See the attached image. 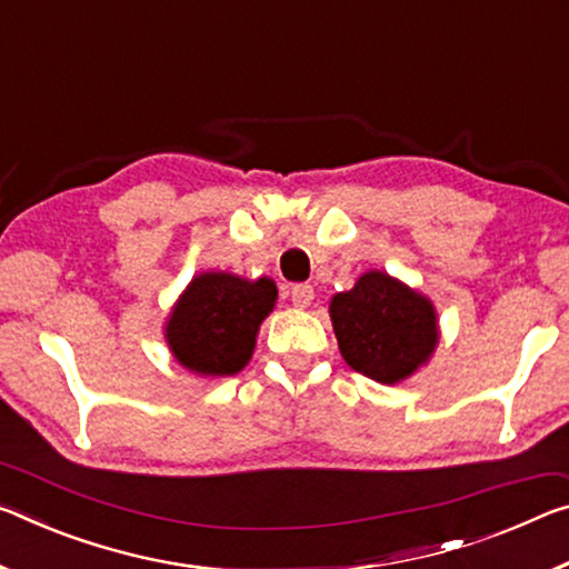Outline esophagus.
<instances>
[{"mask_svg": "<svg viewBox=\"0 0 569 569\" xmlns=\"http://www.w3.org/2000/svg\"><path fill=\"white\" fill-rule=\"evenodd\" d=\"M291 301L293 306H299V309H306V306L313 301V288L309 283L291 286Z\"/></svg>", "mask_w": 569, "mask_h": 569, "instance_id": "obj_1", "label": "esophagus"}]
</instances>
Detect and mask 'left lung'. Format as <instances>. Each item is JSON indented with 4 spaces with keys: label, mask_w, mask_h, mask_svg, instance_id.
Listing matches in <instances>:
<instances>
[{
    "label": "left lung",
    "mask_w": 569,
    "mask_h": 569,
    "mask_svg": "<svg viewBox=\"0 0 569 569\" xmlns=\"http://www.w3.org/2000/svg\"><path fill=\"white\" fill-rule=\"evenodd\" d=\"M329 313L345 362L382 385L408 380L438 345L436 306L382 270L333 296Z\"/></svg>",
    "instance_id": "obj_1"
}]
</instances>
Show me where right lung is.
Instances as JSON below:
<instances>
[{
  "instance_id": "obj_1",
  "label": "right lung",
  "mask_w": 569,
  "mask_h": 569,
  "mask_svg": "<svg viewBox=\"0 0 569 569\" xmlns=\"http://www.w3.org/2000/svg\"><path fill=\"white\" fill-rule=\"evenodd\" d=\"M276 299L270 278L248 281L222 270L194 276L169 313L164 337L171 355L200 377L238 375Z\"/></svg>"
}]
</instances>
